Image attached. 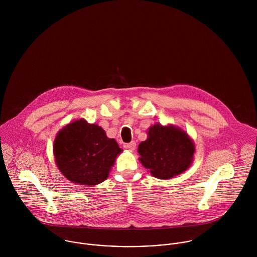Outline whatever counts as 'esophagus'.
Segmentation results:
<instances>
[{"instance_id": "esophagus-1", "label": "esophagus", "mask_w": 257, "mask_h": 257, "mask_svg": "<svg viewBox=\"0 0 257 257\" xmlns=\"http://www.w3.org/2000/svg\"><path fill=\"white\" fill-rule=\"evenodd\" d=\"M137 147V144H136V142H131V143H128V144H126L124 147L126 148V149H128V150H131V151H133V150H135V148Z\"/></svg>"}]
</instances>
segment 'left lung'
I'll list each match as a JSON object with an SVG mask.
<instances>
[{"label":"left lung","mask_w":257,"mask_h":257,"mask_svg":"<svg viewBox=\"0 0 257 257\" xmlns=\"http://www.w3.org/2000/svg\"><path fill=\"white\" fill-rule=\"evenodd\" d=\"M194 152V144L186 133L159 123L149 128L147 141L139 146L141 162L159 179L181 174L190 166Z\"/></svg>","instance_id":"8db88e82"}]
</instances>
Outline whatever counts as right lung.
Instances as JSON below:
<instances>
[{"label": "right lung", "mask_w": 257, "mask_h": 257, "mask_svg": "<svg viewBox=\"0 0 257 257\" xmlns=\"http://www.w3.org/2000/svg\"><path fill=\"white\" fill-rule=\"evenodd\" d=\"M53 152L60 172L68 180L92 186L108 178L121 149L102 127L79 119L58 133Z\"/></svg>", "instance_id": "obj_1"}]
</instances>
